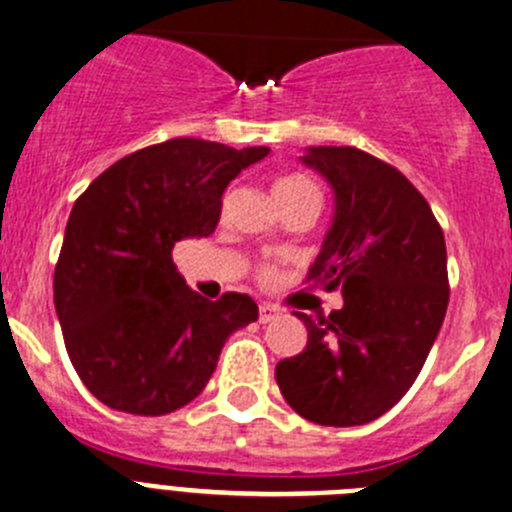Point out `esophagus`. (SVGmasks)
Returning <instances> with one entry per match:
<instances>
[{
	"instance_id": "obj_1",
	"label": "esophagus",
	"mask_w": 512,
	"mask_h": 512,
	"mask_svg": "<svg viewBox=\"0 0 512 512\" xmlns=\"http://www.w3.org/2000/svg\"><path fill=\"white\" fill-rule=\"evenodd\" d=\"M277 315H280V310L275 305H260V322H272Z\"/></svg>"
}]
</instances>
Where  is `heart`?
<instances>
[{
	"instance_id": "obj_1",
	"label": "heart",
	"mask_w": 512,
	"mask_h": 512,
	"mask_svg": "<svg viewBox=\"0 0 512 512\" xmlns=\"http://www.w3.org/2000/svg\"><path fill=\"white\" fill-rule=\"evenodd\" d=\"M275 197L282 205V210L292 205H300V202H317L320 205V192H317L315 182L305 175H285L275 182ZM260 280H272L275 277V267L262 265L257 270Z\"/></svg>"
}]
</instances>
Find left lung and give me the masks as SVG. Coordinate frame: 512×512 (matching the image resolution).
I'll list each match as a JSON object with an SVG mask.
<instances>
[{"label":"left lung","mask_w":512,"mask_h":512,"mask_svg":"<svg viewBox=\"0 0 512 512\" xmlns=\"http://www.w3.org/2000/svg\"><path fill=\"white\" fill-rule=\"evenodd\" d=\"M302 162L335 190V220L307 282L340 290L330 315L295 312L300 355L277 362L287 405L317 425H365L420 375L448 310L443 227L413 182L357 147H310Z\"/></svg>","instance_id":"1"}]
</instances>
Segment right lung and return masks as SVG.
Instances as JSON below:
<instances>
[{"mask_svg": "<svg viewBox=\"0 0 512 512\" xmlns=\"http://www.w3.org/2000/svg\"><path fill=\"white\" fill-rule=\"evenodd\" d=\"M267 152L175 137L117 160L77 197L54 307L79 380L104 405L167 415L192 403L227 337L257 320L252 297L192 292L172 250L215 232L222 192Z\"/></svg>", "mask_w": 512, "mask_h": 512, "instance_id": "1", "label": "right lung"}]
</instances>
